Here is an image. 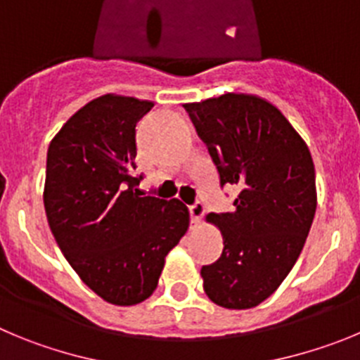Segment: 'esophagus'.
<instances>
[{"mask_svg":"<svg viewBox=\"0 0 360 360\" xmlns=\"http://www.w3.org/2000/svg\"><path fill=\"white\" fill-rule=\"evenodd\" d=\"M188 212H190V220H192V224H199L200 219H202L204 215V204L197 200L195 204L188 206Z\"/></svg>","mask_w":360,"mask_h":360,"instance_id":"34e87169","label":"esophagus"}]
</instances>
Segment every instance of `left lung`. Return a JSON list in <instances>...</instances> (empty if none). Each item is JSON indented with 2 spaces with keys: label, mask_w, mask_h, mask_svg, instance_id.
<instances>
[{
  "label": "left lung",
  "mask_w": 360,
  "mask_h": 360,
  "mask_svg": "<svg viewBox=\"0 0 360 360\" xmlns=\"http://www.w3.org/2000/svg\"><path fill=\"white\" fill-rule=\"evenodd\" d=\"M184 109L220 186L240 190L233 212L208 215L224 249L200 269L204 292L224 309H252L280 287L305 245L317 206L312 156L280 109L260 96L226 93Z\"/></svg>",
  "instance_id": "1"
}]
</instances>
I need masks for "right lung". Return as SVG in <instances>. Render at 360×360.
Masks as SVG:
<instances>
[{"label":"right lung","instance_id":"1","mask_svg":"<svg viewBox=\"0 0 360 360\" xmlns=\"http://www.w3.org/2000/svg\"><path fill=\"white\" fill-rule=\"evenodd\" d=\"M152 108L147 100L103 95L71 116L48 147L51 233L80 280L120 307L156 290L165 257L190 224L181 200L138 190L136 124Z\"/></svg>","mask_w":360,"mask_h":360}]
</instances>
